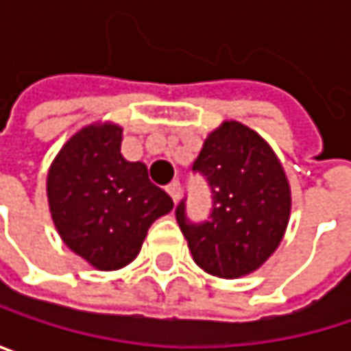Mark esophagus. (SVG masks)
I'll return each instance as SVG.
<instances>
[{
  "instance_id": "1",
  "label": "esophagus",
  "mask_w": 351,
  "mask_h": 351,
  "mask_svg": "<svg viewBox=\"0 0 351 351\" xmlns=\"http://www.w3.org/2000/svg\"><path fill=\"white\" fill-rule=\"evenodd\" d=\"M167 193L173 197V201L176 203V201H178V197H180V182H178V180H173V182L167 186Z\"/></svg>"
}]
</instances>
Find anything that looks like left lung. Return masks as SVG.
I'll list each match as a JSON object with an SVG mask.
<instances>
[{
  "mask_svg": "<svg viewBox=\"0 0 351 351\" xmlns=\"http://www.w3.org/2000/svg\"><path fill=\"white\" fill-rule=\"evenodd\" d=\"M211 191L205 221H191L186 197L175 215L193 260L209 274L238 278L278 247L291 215V189L270 146L238 121L211 132L193 162Z\"/></svg>",
  "mask_w": 351,
  "mask_h": 351,
  "instance_id": "8db88e82",
  "label": "left lung"
}]
</instances>
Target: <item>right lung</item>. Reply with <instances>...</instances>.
Here are the masks:
<instances>
[{"mask_svg": "<svg viewBox=\"0 0 351 351\" xmlns=\"http://www.w3.org/2000/svg\"><path fill=\"white\" fill-rule=\"evenodd\" d=\"M119 146V125H87L62 146L46 182L62 242L99 270L130 264L154 219L175 205L150 182L146 165L128 162Z\"/></svg>", "mask_w": 351, "mask_h": 351, "instance_id": "right-lung-1", "label": "right lung"}]
</instances>
